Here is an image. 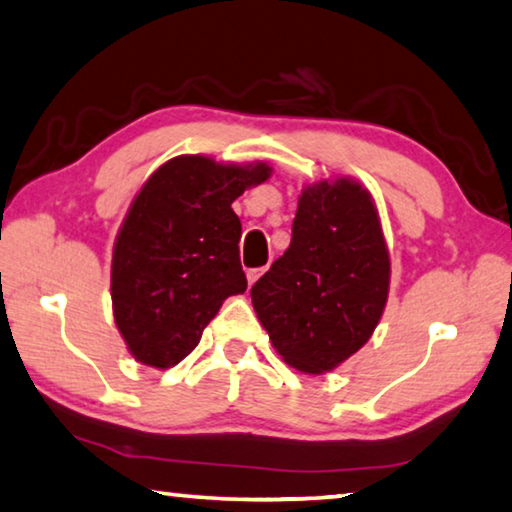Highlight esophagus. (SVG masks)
Here are the masks:
<instances>
[{
    "instance_id": "esophagus-1",
    "label": "esophagus",
    "mask_w": 512,
    "mask_h": 512,
    "mask_svg": "<svg viewBox=\"0 0 512 512\" xmlns=\"http://www.w3.org/2000/svg\"><path fill=\"white\" fill-rule=\"evenodd\" d=\"M267 270V267H256V270H249L247 272V281H249V286H254V283L261 279V274Z\"/></svg>"
}]
</instances>
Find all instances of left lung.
Returning <instances> with one entry per match:
<instances>
[{"label":"left lung","mask_w":512,"mask_h":512,"mask_svg":"<svg viewBox=\"0 0 512 512\" xmlns=\"http://www.w3.org/2000/svg\"><path fill=\"white\" fill-rule=\"evenodd\" d=\"M389 274L371 194L355 180H322L302 192L290 247L254 283L251 304L283 361L316 375L371 338Z\"/></svg>","instance_id":"obj_1"}]
</instances>
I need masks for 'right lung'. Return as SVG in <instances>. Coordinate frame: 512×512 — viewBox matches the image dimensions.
Instances as JSON below:
<instances>
[{"mask_svg":"<svg viewBox=\"0 0 512 512\" xmlns=\"http://www.w3.org/2000/svg\"><path fill=\"white\" fill-rule=\"evenodd\" d=\"M270 174L267 164L180 155L141 187L112 256L114 320L141 364L176 366L226 297L245 293L242 224L231 203Z\"/></svg>","mask_w":512,"mask_h":512,"instance_id":"add662e5","label":"right lung"}]
</instances>
